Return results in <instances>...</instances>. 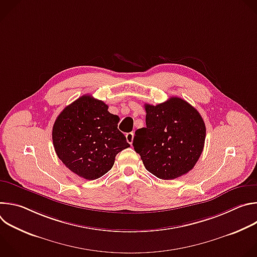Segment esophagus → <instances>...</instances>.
Returning a JSON list of instances; mask_svg holds the SVG:
<instances>
[{
	"mask_svg": "<svg viewBox=\"0 0 257 257\" xmlns=\"http://www.w3.org/2000/svg\"><path fill=\"white\" fill-rule=\"evenodd\" d=\"M133 138H134V133H133V132H130V133H127V134H126V139H127L128 143L132 144Z\"/></svg>",
	"mask_w": 257,
	"mask_h": 257,
	"instance_id": "1",
	"label": "esophagus"
}]
</instances>
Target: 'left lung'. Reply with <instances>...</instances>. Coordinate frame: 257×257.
<instances>
[{
  "label": "left lung",
  "mask_w": 257,
  "mask_h": 257,
  "mask_svg": "<svg viewBox=\"0 0 257 257\" xmlns=\"http://www.w3.org/2000/svg\"><path fill=\"white\" fill-rule=\"evenodd\" d=\"M144 106L146 127L135 131L133 146L145 169L164 180L187 174L203 151L206 130L202 117L180 97Z\"/></svg>",
  "instance_id": "obj_1"
}]
</instances>
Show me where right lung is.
I'll return each instance as SVG.
<instances>
[{
  "instance_id": "add662e5",
  "label": "right lung",
  "mask_w": 257,
  "mask_h": 257,
  "mask_svg": "<svg viewBox=\"0 0 257 257\" xmlns=\"http://www.w3.org/2000/svg\"><path fill=\"white\" fill-rule=\"evenodd\" d=\"M107 104L82 95L67 105L53 126V143L58 158L74 174L95 180L114 166L116 156L129 148L119 131L120 118Z\"/></svg>"
}]
</instances>
